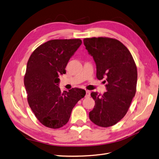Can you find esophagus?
<instances>
[{
  "label": "esophagus",
  "mask_w": 159,
  "mask_h": 159,
  "mask_svg": "<svg viewBox=\"0 0 159 159\" xmlns=\"http://www.w3.org/2000/svg\"><path fill=\"white\" fill-rule=\"evenodd\" d=\"M90 96V91L88 90H86V94H85V98H89Z\"/></svg>",
  "instance_id": "1"
}]
</instances>
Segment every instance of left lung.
<instances>
[{"label":"left lung","instance_id":"1","mask_svg":"<svg viewBox=\"0 0 159 159\" xmlns=\"http://www.w3.org/2000/svg\"><path fill=\"white\" fill-rule=\"evenodd\" d=\"M84 44L96 65L98 80L105 79L107 91L91 93L95 106L89 113L91 121L102 127L113 126L122 119L136 93L137 70L131 53L113 38H85Z\"/></svg>","mask_w":159,"mask_h":159}]
</instances>
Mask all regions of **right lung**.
Here are the masks:
<instances>
[{
	"label": "right lung",
	"mask_w": 159,
	"mask_h": 159,
	"mask_svg": "<svg viewBox=\"0 0 159 159\" xmlns=\"http://www.w3.org/2000/svg\"><path fill=\"white\" fill-rule=\"evenodd\" d=\"M81 43L80 39L48 41L38 47L28 61L25 76L28 102L38 121L47 127L65 125L75 104L85 95L82 89L62 93L59 88L58 77L66 73L68 62Z\"/></svg>",
	"instance_id": "obj_1"
}]
</instances>
